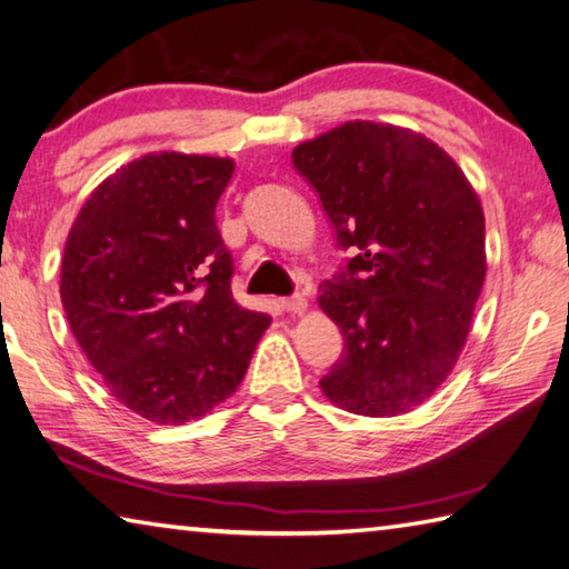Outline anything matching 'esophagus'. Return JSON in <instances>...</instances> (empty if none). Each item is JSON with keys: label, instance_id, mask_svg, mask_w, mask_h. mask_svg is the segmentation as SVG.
<instances>
[{"label": "esophagus", "instance_id": "esophagus-1", "mask_svg": "<svg viewBox=\"0 0 569 569\" xmlns=\"http://www.w3.org/2000/svg\"><path fill=\"white\" fill-rule=\"evenodd\" d=\"M280 307L284 311H295V315H301V311L307 309V299L301 295H295V297H282L280 299Z\"/></svg>", "mask_w": 569, "mask_h": 569}]
</instances>
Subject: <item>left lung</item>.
I'll return each instance as SVG.
<instances>
[{
	"mask_svg": "<svg viewBox=\"0 0 569 569\" xmlns=\"http://www.w3.org/2000/svg\"><path fill=\"white\" fill-rule=\"evenodd\" d=\"M292 161L353 252L319 287L343 333L323 396L366 417L410 412L467 343L486 277L479 196L442 147L398 124L343 122L297 144Z\"/></svg>",
	"mask_w": 569,
	"mask_h": 569,
	"instance_id": "left-lung-1",
	"label": "left lung"
}]
</instances>
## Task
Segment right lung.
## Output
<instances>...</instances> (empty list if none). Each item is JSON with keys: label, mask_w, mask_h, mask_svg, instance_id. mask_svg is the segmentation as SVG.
I'll list each match as a JSON object with an SVG mask.
<instances>
[{"label": "right lung", "mask_w": 569, "mask_h": 569, "mask_svg": "<svg viewBox=\"0 0 569 569\" xmlns=\"http://www.w3.org/2000/svg\"><path fill=\"white\" fill-rule=\"evenodd\" d=\"M228 157L152 152L98 183L61 262L66 319L110 396L154 425L199 420L238 390L270 317L230 292L216 203Z\"/></svg>", "instance_id": "obj_1"}]
</instances>
